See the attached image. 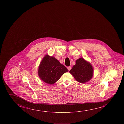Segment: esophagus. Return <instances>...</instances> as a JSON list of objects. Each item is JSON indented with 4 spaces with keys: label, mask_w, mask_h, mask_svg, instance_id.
I'll use <instances>...</instances> for the list:
<instances>
[{
    "label": "esophagus",
    "mask_w": 124,
    "mask_h": 124,
    "mask_svg": "<svg viewBox=\"0 0 124 124\" xmlns=\"http://www.w3.org/2000/svg\"><path fill=\"white\" fill-rule=\"evenodd\" d=\"M71 67H70V66H69V67H67V69H68V70H71Z\"/></svg>",
    "instance_id": "esophagus-1"
}]
</instances>
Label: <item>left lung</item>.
Wrapping results in <instances>:
<instances>
[{"mask_svg": "<svg viewBox=\"0 0 124 124\" xmlns=\"http://www.w3.org/2000/svg\"><path fill=\"white\" fill-rule=\"evenodd\" d=\"M93 67L89 62L82 57L76 61V64L70 70V73L80 83L89 81L93 76Z\"/></svg>", "mask_w": 124, "mask_h": 124, "instance_id": "left-lung-1", "label": "left lung"}]
</instances>
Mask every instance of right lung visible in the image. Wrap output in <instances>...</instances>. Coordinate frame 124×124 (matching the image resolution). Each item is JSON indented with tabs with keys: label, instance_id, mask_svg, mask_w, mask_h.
I'll use <instances>...</instances> for the list:
<instances>
[{
	"label": "right lung",
	"instance_id": "obj_1",
	"mask_svg": "<svg viewBox=\"0 0 124 124\" xmlns=\"http://www.w3.org/2000/svg\"><path fill=\"white\" fill-rule=\"evenodd\" d=\"M68 70L57 59L48 54L45 55L40 62L38 69V75L41 80L52 85L55 83Z\"/></svg>",
	"mask_w": 124,
	"mask_h": 124
}]
</instances>
